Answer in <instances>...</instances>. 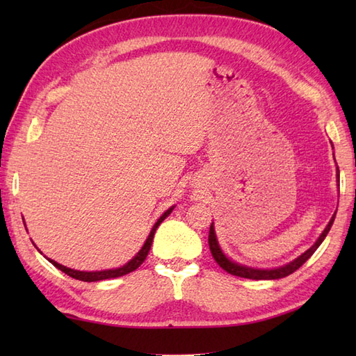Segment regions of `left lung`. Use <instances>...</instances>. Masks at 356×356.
Listing matches in <instances>:
<instances>
[{"label":"left lung","mask_w":356,"mask_h":356,"mask_svg":"<svg viewBox=\"0 0 356 356\" xmlns=\"http://www.w3.org/2000/svg\"><path fill=\"white\" fill-rule=\"evenodd\" d=\"M338 174H339V171H338ZM335 214H334V217L330 218L329 225L326 226V229L323 231L320 238L315 241V245L311 249H307L305 254H301L297 260H293L289 264H286V266H282V268H277V269H252V268L240 266V264L231 261L229 259H226V255L222 252L220 246H218V243H217V238H216V232H214V226L213 225H211V228H209V237H208L211 254H213L214 260L217 261L218 266H220L222 269H225L231 275L243 277V278H249V280H277V278H283V277L291 275L292 272L297 270L300 266H303V264L309 259H311V255L316 251V249H318V246L323 243V240L326 238L327 232L330 231V226H332V223H334V220H335Z\"/></svg>","instance_id":"1"}]
</instances>
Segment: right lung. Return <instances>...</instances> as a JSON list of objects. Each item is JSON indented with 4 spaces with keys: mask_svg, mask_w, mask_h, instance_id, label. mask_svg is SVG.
Listing matches in <instances>:
<instances>
[{
    "mask_svg": "<svg viewBox=\"0 0 356 356\" xmlns=\"http://www.w3.org/2000/svg\"><path fill=\"white\" fill-rule=\"evenodd\" d=\"M172 208H174V207H172ZM172 208H170L168 211H165V213L161 216V218H159V220L156 222V225L153 226V229H151L149 236H148V238H147V241H145V245L142 246V249L138 252V255H136L133 260L128 261V263L125 264V266H122V268L108 269V270H97V272H82V270H74V269H70V268H65V266H63V264L56 263L55 260H50V259H47V260L53 264V266H56L59 270H63L64 274H67V275L72 277V278L81 280V282H88V283H90V282H101V280L116 278V277H120V275H125V274H128V272H133V270L138 269V268L140 266V264H142L143 261H145L147 255H148V252H149L151 243H153L154 232H156V229H157V226L161 225V223L165 220V218L171 214Z\"/></svg>",
    "mask_w": 356,
    "mask_h": 356,
    "instance_id": "add662e5",
    "label": "right lung"
}]
</instances>
